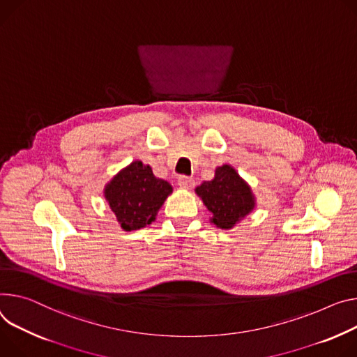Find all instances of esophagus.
I'll return each mask as SVG.
<instances>
[{
  "mask_svg": "<svg viewBox=\"0 0 357 357\" xmlns=\"http://www.w3.org/2000/svg\"><path fill=\"white\" fill-rule=\"evenodd\" d=\"M178 185L182 189H190V188H193V185H195V181H193L192 178H189V176L182 175V176L178 178Z\"/></svg>",
  "mask_w": 357,
  "mask_h": 357,
  "instance_id": "obj_1",
  "label": "esophagus"
}]
</instances>
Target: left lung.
I'll use <instances>...</instances> for the list:
<instances>
[{"mask_svg":"<svg viewBox=\"0 0 357 357\" xmlns=\"http://www.w3.org/2000/svg\"><path fill=\"white\" fill-rule=\"evenodd\" d=\"M195 192L212 213L211 222L222 229H232L256 205L250 186L231 165L218 167L215 178L202 182Z\"/></svg>","mask_w":357,"mask_h":357,"instance_id":"left-lung-1","label":"left lung"}]
</instances>
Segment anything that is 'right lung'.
<instances>
[{
	"label": "right lung",
	"instance_id": "1",
	"mask_svg": "<svg viewBox=\"0 0 357 357\" xmlns=\"http://www.w3.org/2000/svg\"><path fill=\"white\" fill-rule=\"evenodd\" d=\"M171 193V183L155 178L152 168L141 160L119 171L104 189V197L123 231L151 225Z\"/></svg>",
	"mask_w": 357,
	"mask_h": 357
}]
</instances>
